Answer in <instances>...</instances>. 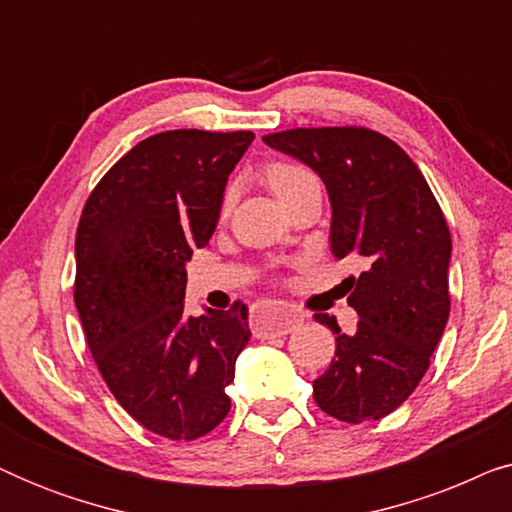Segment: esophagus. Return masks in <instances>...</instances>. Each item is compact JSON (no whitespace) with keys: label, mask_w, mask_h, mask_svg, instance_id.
<instances>
[{"label":"esophagus","mask_w":512,"mask_h":512,"mask_svg":"<svg viewBox=\"0 0 512 512\" xmlns=\"http://www.w3.org/2000/svg\"><path fill=\"white\" fill-rule=\"evenodd\" d=\"M298 324H303V314L291 310L286 305H270L263 307L261 314L256 317L254 333L256 338H282V335H289Z\"/></svg>","instance_id":"obj_1"}]
</instances>
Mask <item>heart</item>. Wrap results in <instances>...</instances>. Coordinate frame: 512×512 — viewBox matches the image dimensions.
I'll return each instance as SVG.
<instances>
[{
    "label": "heart",
    "instance_id": "heart-1",
    "mask_svg": "<svg viewBox=\"0 0 512 512\" xmlns=\"http://www.w3.org/2000/svg\"><path fill=\"white\" fill-rule=\"evenodd\" d=\"M310 179H314L312 174L298 165L277 163V165L268 167V181H270L272 191L277 193L279 200H284L286 195L293 193L300 184H305V181H310ZM230 198H233V191L226 193V205L230 202Z\"/></svg>",
    "mask_w": 512,
    "mask_h": 512
}]
</instances>
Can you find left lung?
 Instances as JSON below:
<instances>
[{"label": "left lung", "mask_w": 512, "mask_h": 512, "mask_svg": "<svg viewBox=\"0 0 512 512\" xmlns=\"http://www.w3.org/2000/svg\"><path fill=\"white\" fill-rule=\"evenodd\" d=\"M263 142L319 174L331 200L333 254L368 265L349 279L354 335L314 314L335 333V359L314 380V401L349 424L387 417L417 389L450 317L445 216L419 167L380 132L298 128Z\"/></svg>", "instance_id": "8db88e82"}]
</instances>
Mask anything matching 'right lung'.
Masks as SVG:
<instances>
[{"instance_id":"obj_1","label":"right lung","mask_w":512,"mask_h":512,"mask_svg":"<svg viewBox=\"0 0 512 512\" xmlns=\"http://www.w3.org/2000/svg\"><path fill=\"white\" fill-rule=\"evenodd\" d=\"M254 132L167 130L104 174L76 230L74 300L90 354L144 429L195 440L230 410L247 307L186 314V263L209 244Z\"/></svg>"}]
</instances>
